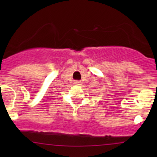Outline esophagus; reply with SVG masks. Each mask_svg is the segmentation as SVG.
Returning a JSON list of instances; mask_svg holds the SVG:
<instances>
[{"label": "esophagus", "instance_id": "esophagus-1", "mask_svg": "<svg viewBox=\"0 0 157 157\" xmlns=\"http://www.w3.org/2000/svg\"><path fill=\"white\" fill-rule=\"evenodd\" d=\"M81 81L80 80H74V84L76 85H81Z\"/></svg>", "mask_w": 157, "mask_h": 157}]
</instances>
